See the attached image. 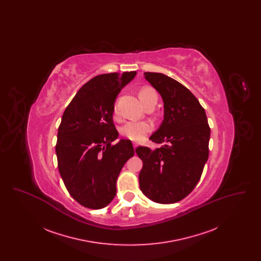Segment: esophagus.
I'll use <instances>...</instances> for the list:
<instances>
[{
  "mask_svg": "<svg viewBox=\"0 0 261 261\" xmlns=\"http://www.w3.org/2000/svg\"><path fill=\"white\" fill-rule=\"evenodd\" d=\"M137 147H138V145H137L136 143H134V144H133V148H134V149H136Z\"/></svg>",
  "mask_w": 261,
  "mask_h": 261,
  "instance_id": "obj_1",
  "label": "esophagus"
}]
</instances>
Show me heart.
Listing matches in <instances>:
<instances>
[{
  "instance_id": "1",
  "label": "heart",
  "mask_w": 261,
  "mask_h": 261,
  "mask_svg": "<svg viewBox=\"0 0 261 261\" xmlns=\"http://www.w3.org/2000/svg\"><path fill=\"white\" fill-rule=\"evenodd\" d=\"M139 98L142 103L145 106L151 99H158V95L152 88H141L139 91ZM113 114L116 116L118 114L116 108L113 109ZM152 124L149 121H128L120 128V134L128 140L139 142L152 131Z\"/></svg>"
}]
</instances>
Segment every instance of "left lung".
Here are the masks:
<instances>
[{"instance_id":"obj_1","label":"left lung","mask_w":261,"mask_h":261,"mask_svg":"<svg viewBox=\"0 0 261 261\" xmlns=\"http://www.w3.org/2000/svg\"><path fill=\"white\" fill-rule=\"evenodd\" d=\"M144 75L162 97L164 119L149 138L162 147L136 149L143 162L140 189L155 202L174 203L187 197L200 179L208 159L211 128L204 109L189 89L162 73Z\"/></svg>"}]
</instances>
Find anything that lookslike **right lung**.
Returning a JSON list of instances; mask_svg holds the SVG:
<instances>
[{"label": "right lung", "instance_id": "1", "mask_svg": "<svg viewBox=\"0 0 261 261\" xmlns=\"http://www.w3.org/2000/svg\"><path fill=\"white\" fill-rule=\"evenodd\" d=\"M136 71L98 75L77 92L63 112L56 153L62 181L73 199L91 210L108 205L116 180L134 155L130 140H120L112 120L114 101Z\"/></svg>", "mask_w": 261, "mask_h": 261}]
</instances>
